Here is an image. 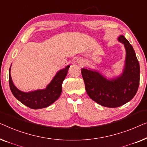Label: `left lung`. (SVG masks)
<instances>
[{"label": "left lung", "instance_id": "8db88e82", "mask_svg": "<svg viewBox=\"0 0 147 147\" xmlns=\"http://www.w3.org/2000/svg\"><path fill=\"white\" fill-rule=\"evenodd\" d=\"M118 40L124 45L127 53L121 75L109 80L97 71L81 69L88 96L98 104L109 108L119 107L131 100L139 86L140 66L135 51L123 35Z\"/></svg>", "mask_w": 147, "mask_h": 147}]
</instances>
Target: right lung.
<instances>
[{"instance_id":"obj_1","label":"right lung","mask_w":147,"mask_h":147,"mask_svg":"<svg viewBox=\"0 0 147 147\" xmlns=\"http://www.w3.org/2000/svg\"><path fill=\"white\" fill-rule=\"evenodd\" d=\"M70 66L60 70L45 89L36 90L31 92H22L14 86L9 69V85L12 94L20 102L32 109L45 108L55 102L62 92V83L67 76Z\"/></svg>"}]
</instances>
